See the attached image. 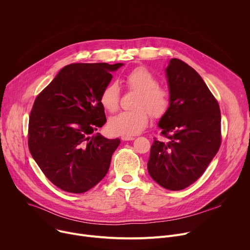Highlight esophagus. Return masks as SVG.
<instances>
[{"label": "esophagus", "mask_w": 250, "mask_h": 250, "mask_svg": "<svg viewBox=\"0 0 250 250\" xmlns=\"http://www.w3.org/2000/svg\"><path fill=\"white\" fill-rule=\"evenodd\" d=\"M135 137L134 136H125V135H123L122 136V140L124 141H129V140H133Z\"/></svg>", "instance_id": "esophagus-1"}]
</instances>
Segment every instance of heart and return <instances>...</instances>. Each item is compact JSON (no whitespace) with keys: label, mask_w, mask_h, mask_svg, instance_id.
I'll list each match as a JSON object with an SVG mask.
<instances>
[{"label":"heart","mask_w":250,"mask_h":250,"mask_svg":"<svg viewBox=\"0 0 250 250\" xmlns=\"http://www.w3.org/2000/svg\"><path fill=\"white\" fill-rule=\"evenodd\" d=\"M127 88L137 92L134 106L131 111L121 112L109 121V128L119 135H136L146 128L151 113L153 117L163 116L169 108V94L158 86V80L146 68L138 67L124 77ZM120 87L117 83L106 84L100 95V103L108 112H115L119 108Z\"/></svg>","instance_id":"b5f03b06"}]
</instances>
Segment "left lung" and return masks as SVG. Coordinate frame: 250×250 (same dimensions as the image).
<instances>
[{
    "mask_svg": "<svg viewBox=\"0 0 250 250\" xmlns=\"http://www.w3.org/2000/svg\"><path fill=\"white\" fill-rule=\"evenodd\" d=\"M169 108L158 126L168 142L154 138L147 170L161 187L179 191L197 181L221 146V111L202 77L172 58L165 69Z\"/></svg>",
    "mask_w": 250,
    "mask_h": 250,
    "instance_id": "obj_1",
    "label": "left lung"
}]
</instances>
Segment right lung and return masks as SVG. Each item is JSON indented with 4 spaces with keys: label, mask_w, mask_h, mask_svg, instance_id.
Instances as JSON below:
<instances>
[{
    "label": "right lung",
    "mask_w": 250,
    "mask_h": 250,
    "mask_svg": "<svg viewBox=\"0 0 250 250\" xmlns=\"http://www.w3.org/2000/svg\"><path fill=\"white\" fill-rule=\"evenodd\" d=\"M123 65H67L34 101L28 124L30 154L47 179L65 192L85 193L108 173L121 140L93 132L106 122L101 92Z\"/></svg>",
    "instance_id": "right-lung-1"
}]
</instances>
